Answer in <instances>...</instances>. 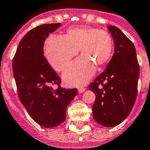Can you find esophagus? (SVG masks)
Listing matches in <instances>:
<instances>
[{"label":"esophagus","instance_id":"obj_1","mask_svg":"<svg viewBox=\"0 0 150 150\" xmlns=\"http://www.w3.org/2000/svg\"><path fill=\"white\" fill-rule=\"evenodd\" d=\"M86 90L85 88H83V87H81V88H79V93H81L83 92H84V91Z\"/></svg>","mask_w":150,"mask_h":150}]
</instances>
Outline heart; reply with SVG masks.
<instances>
[{
    "instance_id": "obj_1",
    "label": "heart",
    "mask_w": 150,
    "mask_h": 150,
    "mask_svg": "<svg viewBox=\"0 0 150 150\" xmlns=\"http://www.w3.org/2000/svg\"><path fill=\"white\" fill-rule=\"evenodd\" d=\"M80 50L81 55L63 74L69 85L80 86L91 79L96 68H102L110 59L112 41L108 32L90 27L71 28L64 38L50 36L45 44V56L48 62L57 71L68 68Z\"/></svg>"
}]
</instances>
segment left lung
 <instances>
[{
  "label": "left lung",
  "instance_id": "obj_1",
  "mask_svg": "<svg viewBox=\"0 0 150 150\" xmlns=\"http://www.w3.org/2000/svg\"><path fill=\"white\" fill-rule=\"evenodd\" d=\"M114 41L115 53L103 72L89 89L96 95L94 120L105 127H114L131 113L137 94L140 66L135 47L118 28L108 26Z\"/></svg>",
  "mask_w": 150,
  "mask_h": 150
}]
</instances>
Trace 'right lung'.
I'll return each instance as SVG.
<instances>
[{"instance_id":"1","label":"right lung","mask_w":150,"mask_h":150,"mask_svg":"<svg viewBox=\"0 0 150 150\" xmlns=\"http://www.w3.org/2000/svg\"><path fill=\"white\" fill-rule=\"evenodd\" d=\"M60 25L44 24L30 30L13 60L19 100L32 119L44 127H57L66 120V107L78 93L76 88H61L60 78L44 57V41Z\"/></svg>"}]
</instances>
